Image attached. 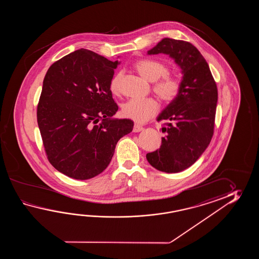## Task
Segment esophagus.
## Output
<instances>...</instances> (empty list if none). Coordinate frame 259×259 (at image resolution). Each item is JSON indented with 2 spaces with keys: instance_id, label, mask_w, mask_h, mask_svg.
I'll use <instances>...</instances> for the list:
<instances>
[{
  "instance_id": "34e87169",
  "label": "esophagus",
  "mask_w": 259,
  "mask_h": 259,
  "mask_svg": "<svg viewBox=\"0 0 259 259\" xmlns=\"http://www.w3.org/2000/svg\"><path fill=\"white\" fill-rule=\"evenodd\" d=\"M143 130V126H141V125H138V124H135V125H134V127H133V132H142Z\"/></svg>"
}]
</instances>
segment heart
I'll use <instances>...</instances> for the list:
<instances>
[{
  "instance_id": "b5f03b06",
  "label": "heart",
  "mask_w": 259,
  "mask_h": 259,
  "mask_svg": "<svg viewBox=\"0 0 259 259\" xmlns=\"http://www.w3.org/2000/svg\"><path fill=\"white\" fill-rule=\"evenodd\" d=\"M133 67L146 80L155 81L153 91L163 102H174L182 94V80L176 76L167 74V66L159 61L142 59L134 63ZM120 81L121 74L118 73L111 80L112 94H120ZM157 111L158 104L153 98L132 99L122 105V115L137 123L148 121L156 115Z\"/></svg>"
}]
</instances>
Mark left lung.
Segmentation results:
<instances>
[{"instance_id": "left-lung-1", "label": "left lung", "mask_w": 259, "mask_h": 259, "mask_svg": "<svg viewBox=\"0 0 259 259\" xmlns=\"http://www.w3.org/2000/svg\"><path fill=\"white\" fill-rule=\"evenodd\" d=\"M165 54L182 68V91L157 117L165 120L158 150L146 154L157 170L178 173L194 164L214 134L218 88L204 56L193 44L165 38L148 55Z\"/></svg>"}]
</instances>
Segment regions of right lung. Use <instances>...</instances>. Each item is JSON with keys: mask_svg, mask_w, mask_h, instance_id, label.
<instances>
[{"mask_svg": "<svg viewBox=\"0 0 259 259\" xmlns=\"http://www.w3.org/2000/svg\"><path fill=\"white\" fill-rule=\"evenodd\" d=\"M118 61L90 50L73 52L50 66L44 79L37 120L45 153L55 169L89 180L109 165L131 119L112 118L118 106L110 82Z\"/></svg>", "mask_w": 259, "mask_h": 259, "instance_id": "1", "label": "right lung"}]
</instances>
